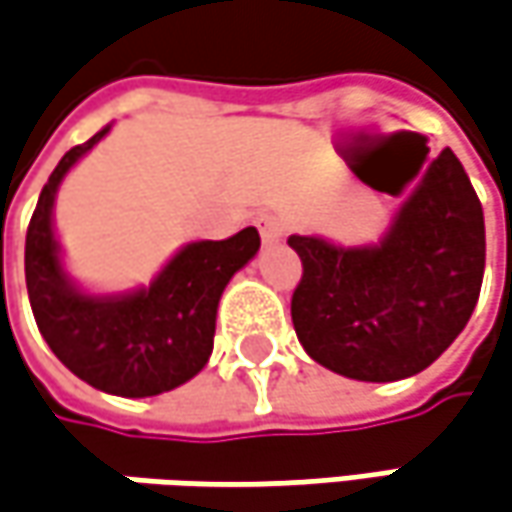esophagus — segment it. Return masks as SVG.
<instances>
[{
	"label": "esophagus",
	"instance_id": "1",
	"mask_svg": "<svg viewBox=\"0 0 512 512\" xmlns=\"http://www.w3.org/2000/svg\"><path fill=\"white\" fill-rule=\"evenodd\" d=\"M257 228H260L263 243H278L286 231L284 220H281V217H275V214H260V217H257Z\"/></svg>",
	"mask_w": 512,
	"mask_h": 512
}]
</instances>
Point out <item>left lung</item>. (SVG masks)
Returning <instances> with one entry per match:
<instances>
[{
	"mask_svg": "<svg viewBox=\"0 0 512 512\" xmlns=\"http://www.w3.org/2000/svg\"><path fill=\"white\" fill-rule=\"evenodd\" d=\"M289 246L304 266L292 292L298 342L318 365L362 382L429 368L472 316L487 257L481 202L449 147L379 246L342 249L298 234Z\"/></svg>",
	"mask_w": 512,
	"mask_h": 512,
	"instance_id": "1",
	"label": "left lung"
}]
</instances>
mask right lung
I'll return each instance as SVG.
<instances>
[{
	"label": "right lung",
	"instance_id": "obj_1",
	"mask_svg": "<svg viewBox=\"0 0 512 512\" xmlns=\"http://www.w3.org/2000/svg\"><path fill=\"white\" fill-rule=\"evenodd\" d=\"M109 130V127H106ZM106 130L72 147L51 170L25 234L28 301L54 356L115 397H156L196 376L214 350L220 295L260 249L257 228L185 246L147 289L118 298L83 295L63 275L51 231L57 185Z\"/></svg>",
	"mask_w": 512,
	"mask_h": 512
}]
</instances>
